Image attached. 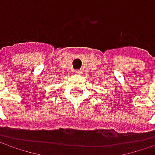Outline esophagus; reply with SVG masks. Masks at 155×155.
I'll return each instance as SVG.
<instances>
[{
    "mask_svg": "<svg viewBox=\"0 0 155 155\" xmlns=\"http://www.w3.org/2000/svg\"><path fill=\"white\" fill-rule=\"evenodd\" d=\"M74 73H75V74H81L82 72H81L80 71H75Z\"/></svg>",
    "mask_w": 155,
    "mask_h": 155,
    "instance_id": "esophagus-1",
    "label": "esophagus"
}]
</instances>
